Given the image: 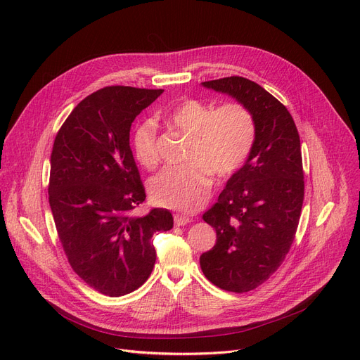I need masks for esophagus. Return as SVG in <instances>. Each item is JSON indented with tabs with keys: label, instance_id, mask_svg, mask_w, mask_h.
I'll list each match as a JSON object with an SVG mask.
<instances>
[{
	"label": "esophagus",
	"instance_id": "esophagus-1",
	"mask_svg": "<svg viewBox=\"0 0 360 360\" xmlns=\"http://www.w3.org/2000/svg\"><path fill=\"white\" fill-rule=\"evenodd\" d=\"M174 220H175V224H176V226H184V224L191 221V217L186 216V214H179V213H176V214L174 216Z\"/></svg>",
	"mask_w": 360,
	"mask_h": 360
}]
</instances>
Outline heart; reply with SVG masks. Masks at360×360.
Instances as JSON below:
<instances>
[{
  "label": "heart",
  "mask_w": 360,
  "mask_h": 360,
  "mask_svg": "<svg viewBox=\"0 0 360 360\" xmlns=\"http://www.w3.org/2000/svg\"><path fill=\"white\" fill-rule=\"evenodd\" d=\"M167 122L190 137L184 166H169L150 181V195L159 205L194 212L213 185L212 172L226 179L248 160L257 127L251 110L231 102L219 108L197 99L181 102L169 112ZM156 124L147 120L132 132V151L144 167L158 163Z\"/></svg>",
  "instance_id": "obj_1"
}]
</instances>
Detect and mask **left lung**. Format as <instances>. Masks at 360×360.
<instances>
[{"label": "left lung", "instance_id": "1", "mask_svg": "<svg viewBox=\"0 0 360 360\" xmlns=\"http://www.w3.org/2000/svg\"><path fill=\"white\" fill-rule=\"evenodd\" d=\"M201 86L229 94L255 120L248 160L202 214L217 239L200 257L201 270L214 286L250 292L280 267L295 239L305 190L297 128L286 106L248 79L233 75Z\"/></svg>", "mask_w": 360, "mask_h": 360}]
</instances>
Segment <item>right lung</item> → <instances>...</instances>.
I'll list each match as a JSON object with an SVG mask.
<instances>
[{
  "label": "right lung",
  "instance_id": "1",
  "mask_svg": "<svg viewBox=\"0 0 360 360\" xmlns=\"http://www.w3.org/2000/svg\"><path fill=\"white\" fill-rule=\"evenodd\" d=\"M162 93L103 87L72 109L53 141L48 193L56 232L72 270L106 296L143 285L156 262L151 238L174 228L166 209L132 214L146 193L129 128Z\"/></svg>",
  "mask_w": 360,
  "mask_h": 360
}]
</instances>
